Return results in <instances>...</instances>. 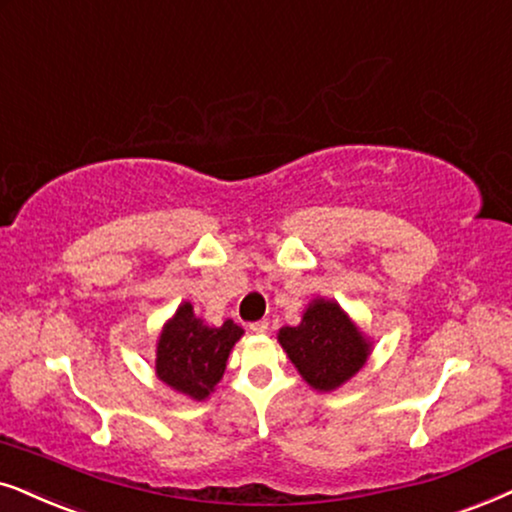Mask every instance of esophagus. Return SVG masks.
Returning <instances> with one entry per match:
<instances>
[{"label":"esophagus","instance_id":"obj_1","mask_svg":"<svg viewBox=\"0 0 512 512\" xmlns=\"http://www.w3.org/2000/svg\"><path fill=\"white\" fill-rule=\"evenodd\" d=\"M267 328H269V323H267V321H255V323H250V331H252V333H257V335L267 333Z\"/></svg>","mask_w":512,"mask_h":512}]
</instances>
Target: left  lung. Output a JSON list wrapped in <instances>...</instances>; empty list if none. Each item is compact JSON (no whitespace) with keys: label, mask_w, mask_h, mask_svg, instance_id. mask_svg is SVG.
I'll list each match as a JSON object with an SVG mask.
<instances>
[{"label":"left lung","mask_w":512,"mask_h":512,"mask_svg":"<svg viewBox=\"0 0 512 512\" xmlns=\"http://www.w3.org/2000/svg\"><path fill=\"white\" fill-rule=\"evenodd\" d=\"M278 342L314 390H335L364 366L368 345L335 302L316 300L300 326L278 331Z\"/></svg>","instance_id":"8db88e82"}]
</instances>
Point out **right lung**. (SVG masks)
I'll use <instances>...</instances> for the list:
<instances>
[{"label": "right lung", "instance_id": "add662e5", "mask_svg": "<svg viewBox=\"0 0 512 512\" xmlns=\"http://www.w3.org/2000/svg\"><path fill=\"white\" fill-rule=\"evenodd\" d=\"M241 335L243 328L234 321L210 328L196 319L189 302L181 304L160 335L155 359L158 378L172 390L193 399H205L224 375L231 347Z\"/></svg>", "mask_w": 512, "mask_h": 512}]
</instances>
